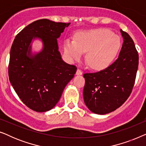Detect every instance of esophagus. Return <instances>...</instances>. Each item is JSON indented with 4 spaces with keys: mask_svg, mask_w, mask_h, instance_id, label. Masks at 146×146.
<instances>
[{
    "mask_svg": "<svg viewBox=\"0 0 146 146\" xmlns=\"http://www.w3.org/2000/svg\"><path fill=\"white\" fill-rule=\"evenodd\" d=\"M83 74V72L80 69H78L77 71H76V75H82Z\"/></svg>",
    "mask_w": 146,
    "mask_h": 146,
    "instance_id": "obj_1",
    "label": "esophagus"
}]
</instances>
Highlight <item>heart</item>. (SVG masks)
Masks as SVG:
<instances>
[{"label":"heart","instance_id":"b5f03b06","mask_svg":"<svg viewBox=\"0 0 146 146\" xmlns=\"http://www.w3.org/2000/svg\"><path fill=\"white\" fill-rule=\"evenodd\" d=\"M121 46L120 38L111 31L99 29L80 32L76 40L66 38L64 42V51L70 61L78 60L83 52H86V62L90 67L102 69L113 61Z\"/></svg>","mask_w":146,"mask_h":146}]
</instances>
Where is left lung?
Segmentation results:
<instances>
[{
    "mask_svg": "<svg viewBox=\"0 0 146 146\" xmlns=\"http://www.w3.org/2000/svg\"><path fill=\"white\" fill-rule=\"evenodd\" d=\"M123 42L119 56L106 68L84 74L85 104L92 112L106 114L118 108L127 100L134 86L139 56L128 34L120 30Z\"/></svg>",
    "mask_w": 146,
    "mask_h": 146,
    "instance_id": "8db88e82",
    "label": "left lung"
}]
</instances>
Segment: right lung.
<instances>
[{
	"label": "right lung",
	"mask_w": 146,
	"mask_h": 146,
	"mask_svg": "<svg viewBox=\"0 0 146 146\" xmlns=\"http://www.w3.org/2000/svg\"><path fill=\"white\" fill-rule=\"evenodd\" d=\"M70 24L38 20L22 30L12 45L9 80L22 102L37 112L55 106L77 70L76 66L62 60L57 43V38ZM33 37L40 38L44 47L32 57L29 44Z\"/></svg>",
	"instance_id": "add662e5"
}]
</instances>
